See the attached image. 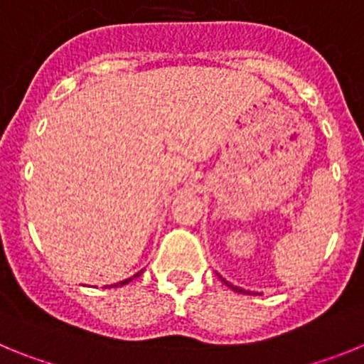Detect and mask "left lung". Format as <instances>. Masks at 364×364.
<instances>
[{"mask_svg": "<svg viewBox=\"0 0 364 364\" xmlns=\"http://www.w3.org/2000/svg\"><path fill=\"white\" fill-rule=\"evenodd\" d=\"M217 275H218V273H217ZM218 279H220V281H222V282H224V284H226V286H230L231 290H235V291H239V294H244V295H257V294H255V291L244 290V288H239V286H233V284H231V282H230V281H226V279L222 277V275H218Z\"/></svg>", "mask_w": 364, "mask_h": 364, "instance_id": "1", "label": "left lung"}]
</instances>
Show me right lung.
<instances>
[{
	"label": "right lung",
	"mask_w": 364,
	"mask_h": 364,
	"mask_svg": "<svg viewBox=\"0 0 364 364\" xmlns=\"http://www.w3.org/2000/svg\"><path fill=\"white\" fill-rule=\"evenodd\" d=\"M142 273H144V269H140V272H138V273H134L133 277H129V279H124V281H120V282H114V284H107V286H105V288H118V286L129 284V282L133 281L134 277H138V275H142Z\"/></svg>",
	"instance_id": "obj_1"
}]
</instances>
